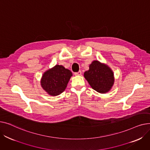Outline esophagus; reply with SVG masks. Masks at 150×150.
Masks as SVG:
<instances>
[{
    "label": "esophagus",
    "instance_id": "obj_1",
    "mask_svg": "<svg viewBox=\"0 0 150 150\" xmlns=\"http://www.w3.org/2000/svg\"><path fill=\"white\" fill-rule=\"evenodd\" d=\"M74 74L76 76H77V75H81V71H79V72H75Z\"/></svg>",
    "mask_w": 150,
    "mask_h": 150
}]
</instances>
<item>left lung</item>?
Here are the masks:
<instances>
[{"label": "left lung", "mask_w": 150, "mask_h": 150, "mask_svg": "<svg viewBox=\"0 0 150 150\" xmlns=\"http://www.w3.org/2000/svg\"><path fill=\"white\" fill-rule=\"evenodd\" d=\"M84 76L91 88L101 93H105L112 88L114 83L112 70L106 64L93 61L86 71Z\"/></svg>", "instance_id": "1"}]
</instances>
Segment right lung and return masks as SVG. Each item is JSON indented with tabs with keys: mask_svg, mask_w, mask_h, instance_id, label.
<instances>
[{
	"mask_svg": "<svg viewBox=\"0 0 150 150\" xmlns=\"http://www.w3.org/2000/svg\"><path fill=\"white\" fill-rule=\"evenodd\" d=\"M72 73L61 65H56L44 73L41 84L51 96H57L64 91Z\"/></svg>",
	"mask_w": 150,
	"mask_h": 150,
	"instance_id": "right-lung-1",
	"label": "right lung"
}]
</instances>
